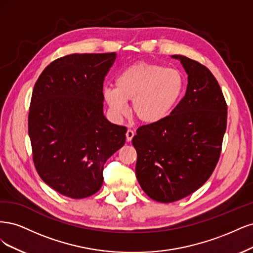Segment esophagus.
I'll use <instances>...</instances> for the list:
<instances>
[{"instance_id": "esophagus-1", "label": "esophagus", "mask_w": 253, "mask_h": 253, "mask_svg": "<svg viewBox=\"0 0 253 253\" xmlns=\"http://www.w3.org/2000/svg\"><path fill=\"white\" fill-rule=\"evenodd\" d=\"M133 136H134V131H133V130L128 129L127 132H126V138H127V141H128V142L131 141L132 138H133Z\"/></svg>"}]
</instances>
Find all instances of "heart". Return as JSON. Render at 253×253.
Masks as SVG:
<instances>
[{
	"mask_svg": "<svg viewBox=\"0 0 253 253\" xmlns=\"http://www.w3.org/2000/svg\"><path fill=\"white\" fill-rule=\"evenodd\" d=\"M185 80L180 70L138 62L119 73L116 86L103 88V99L112 117L121 120L131 101L133 116L144 124H156L169 116L180 101Z\"/></svg>",
	"mask_w": 253,
	"mask_h": 253,
	"instance_id": "b5f03b06",
	"label": "heart"
}]
</instances>
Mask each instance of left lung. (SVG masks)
I'll list each match as a JSON object with an SVG mask.
<instances>
[{"label": "left lung", "instance_id": "1", "mask_svg": "<svg viewBox=\"0 0 253 253\" xmlns=\"http://www.w3.org/2000/svg\"><path fill=\"white\" fill-rule=\"evenodd\" d=\"M172 58L188 75L185 96L168 117L138 127L132 138L137 181L161 203L188 197L206 183L221 156L227 126V104L211 71L186 56Z\"/></svg>", "mask_w": 253, "mask_h": 253}]
</instances>
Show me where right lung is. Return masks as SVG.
<instances>
[{
  "instance_id": "1",
  "label": "right lung",
  "mask_w": 253,
  "mask_h": 253,
  "mask_svg": "<svg viewBox=\"0 0 253 253\" xmlns=\"http://www.w3.org/2000/svg\"><path fill=\"white\" fill-rule=\"evenodd\" d=\"M116 56H62L35 84L28 115L32 160L40 177L65 197L99 191L105 162L125 144L127 128L103 115V84Z\"/></svg>"
}]
</instances>
